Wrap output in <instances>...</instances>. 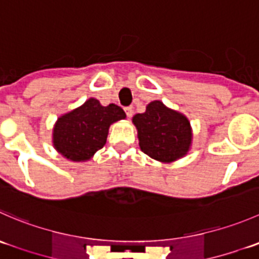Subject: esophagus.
<instances>
[{
    "mask_svg": "<svg viewBox=\"0 0 259 259\" xmlns=\"http://www.w3.org/2000/svg\"><path fill=\"white\" fill-rule=\"evenodd\" d=\"M125 112H126V116L132 117L133 116V112H134V110H133V107H125Z\"/></svg>",
    "mask_w": 259,
    "mask_h": 259,
    "instance_id": "obj_1",
    "label": "esophagus"
}]
</instances>
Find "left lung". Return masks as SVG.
<instances>
[{
	"instance_id": "left-lung-1",
	"label": "left lung",
	"mask_w": 259,
	"mask_h": 259,
	"mask_svg": "<svg viewBox=\"0 0 259 259\" xmlns=\"http://www.w3.org/2000/svg\"><path fill=\"white\" fill-rule=\"evenodd\" d=\"M142 152L162 163H172L185 157L192 145L190 120L169 109L162 101H152L145 112L133 116Z\"/></svg>"
}]
</instances>
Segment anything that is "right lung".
Masks as SVG:
<instances>
[{"instance_id":"right-lung-1","label":"right lung","mask_w":259,"mask_h":259,"mask_svg":"<svg viewBox=\"0 0 259 259\" xmlns=\"http://www.w3.org/2000/svg\"><path fill=\"white\" fill-rule=\"evenodd\" d=\"M125 117L124 110L117 105L102 106L91 97L58 117L53 127V147L66 159L87 162L106 144L110 126Z\"/></svg>"}]
</instances>
